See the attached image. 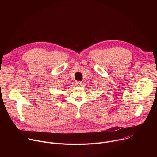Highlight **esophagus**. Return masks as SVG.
<instances>
[{"label":"esophagus","instance_id":"obj_1","mask_svg":"<svg viewBox=\"0 0 157 157\" xmlns=\"http://www.w3.org/2000/svg\"><path fill=\"white\" fill-rule=\"evenodd\" d=\"M82 81H76V86H80L82 85Z\"/></svg>","mask_w":157,"mask_h":157}]
</instances>
